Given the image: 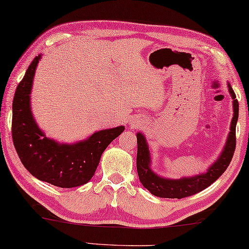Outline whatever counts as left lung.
<instances>
[{
  "label": "left lung",
  "instance_id": "left-lung-1",
  "mask_svg": "<svg viewBox=\"0 0 249 249\" xmlns=\"http://www.w3.org/2000/svg\"><path fill=\"white\" fill-rule=\"evenodd\" d=\"M228 92L232 99V118L231 121V131L228 132L226 142L218 156V158L207 168L205 173L173 179L163 177L155 173L151 168L152 156L151 149L142 132H137V171L139 180L144 188L148 189L154 196L160 198H185L195 195L207 188L215 182L227 169L234 156L236 147V124L238 120V101L231 83L227 82Z\"/></svg>",
  "mask_w": 249,
  "mask_h": 249
}]
</instances>
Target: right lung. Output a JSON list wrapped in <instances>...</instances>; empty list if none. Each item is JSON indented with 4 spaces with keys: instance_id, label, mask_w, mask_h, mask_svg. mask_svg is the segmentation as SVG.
Wrapping results in <instances>:
<instances>
[{
    "instance_id": "add662e5",
    "label": "right lung",
    "mask_w": 249,
    "mask_h": 249,
    "mask_svg": "<svg viewBox=\"0 0 249 249\" xmlns=\"http://www.w3.org/2000/svg\"><path fill=\"white\" fill-rule=\"evenodd\" d=\"M42 54L34 58L15 90L12 105V138L23 166L39 180L60 188H73L89 182L100 158L124 125L99 130L76 142H59L45 136L34 119L31 93L36 67Z\"/></svg>"
}]
</instances>
